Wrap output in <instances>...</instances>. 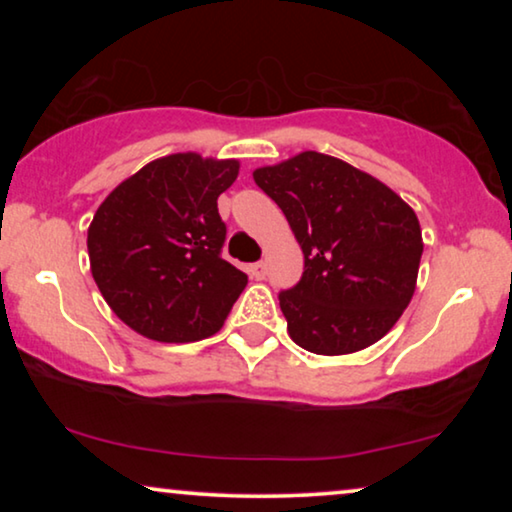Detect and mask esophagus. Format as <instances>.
I'll return each mask as SVG.
<instances>
[{
  "label": "esophagus",
  "mask_w": 512,
  "mask_h": 512,
  "mask_svg": "<svg viewBox=\"0 0 512 512\" xmlns=\"http://www.w3.org/2000/svg\"><path fill=\"white\" fill-rule=\"evenodd\" d=\"M249 272H251V277H254V279H265V275H268V265H265L263 261H258V263L251 265Z\"/></svg>",
  "instance_id": "obj_1"
}]
</instances>
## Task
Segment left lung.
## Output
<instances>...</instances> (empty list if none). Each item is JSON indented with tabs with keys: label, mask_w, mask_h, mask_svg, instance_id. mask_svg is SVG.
<instances>
[{
	"label": "left lung",
	"mask_w": 512,
	"mask_h": 512,
	"mask_svg": "<svg viewBox=\"0 0 512 512\" xmlns=\"http://www.w3.org/2000/svg\"><path fill=\"white\" fill-rule=\"evenodd\" d=\"M303 249V277L279 291L291 340L312 354L366 349L387 335L412 293L422 230L412 209L370 174L317 151L254 172Z\"/></svg>",
	"instance_id": "obj_1"
}]
</instances>
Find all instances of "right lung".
<instances>
[{
  "label": "right lung",
  "instance_id": "right-lung-1",
  "mask_svg": "<svg viewBox=\"0 0 512 512\" xmlns=\"http://www.w3.org/2000/svg\"><path fill=\"white\" fill-rule=\"evenodd\" d=\"M237 160L174 153L109 193L88 228L90 270L116 317L158 342H195L223 326L247 275L223 261L216 200Z\"/></svg>",
  "mask_w": 512,
  "mask_h": 512
}]
</instances>
